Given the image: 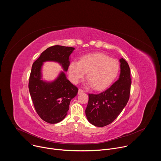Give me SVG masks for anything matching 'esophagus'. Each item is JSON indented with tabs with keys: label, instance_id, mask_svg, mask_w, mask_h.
Returning <instances> with one entry per match:
<instances>
[{
	"label": "esophagus",
	"instance_id": "obj_1",
	"mask_svg": "<svg viewBox=\"0 0 161 161\" xmlns=\"http://www.w3.org/2000/svg\"><path fill=\"white\" fill-rule=\"evenodd\" d=\"M84 92L85 91L83 90H82L81 88H79V90H78V94H82V93H84Z\"/></svg>",
	"mask_w": 161,
	"mask_h": 161
}]
</instances>
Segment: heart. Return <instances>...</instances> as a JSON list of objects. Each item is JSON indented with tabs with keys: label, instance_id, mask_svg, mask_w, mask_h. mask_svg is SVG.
Segmentation results:
<instances>
[{
	"label": "heart",
	"instance_id": "heart-1",
	"mask_svg": "<svg viewBox=\"0 0 161 161\" xmlns=\"http://www.w3.org/2000/svg\"><path fill=\"white\" fill-rule=\"evenodd\" d=\"M119 71L120 64L117 60L102 53H96L81 57L80 62H71L68 74L70 80L76 84L87 73L88 83L96 90H103L115 80Z\"/></svg>",
	"mask_w": 161,
	"mask_h": 161
}]
</instances>
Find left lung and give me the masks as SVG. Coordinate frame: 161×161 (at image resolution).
Instances as JSON below:
<instances>
[{
  "label": "left lung",
  "mask_w": 161,
  "mask_h": 161,
  "mask_svg": "<svg viewBox=\"0 0 161 161\" xmlns=\"http://www.w3.org/2000/svg\"><path fill=\"white\" fill-rule=\"evenodd\" d=\"M120 75L109 88L97 94H88L85 114L88 122L97 127L112 123L126 106L130 97L131 77L127 62L120 59Z\"/></svg>",
  "instance_id": "1"
}]
</instances>
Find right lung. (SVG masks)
<instances>
[{
	"label": "right lung",
	"mask_w": 161,
	"mask_h": 161,
	"mask_svg": "<svg viewBox=\"0 0 161 161\" xmlns=\"http://www.w3.org/2000/svg\"><path fill=\"white\" fill-rule=\"evenodd\" d=\"M73 47L55 45L44 50L33 63L29 77V89L34 108L41 119L50 124H57L67 115L71 100L78 88L69 81L62 72L53 82L41 80V69L46 61H55L62 64L67 71L69 66V56Z\"/></svg>",
	"instance_id": "add662e5"
}]
</instances>
